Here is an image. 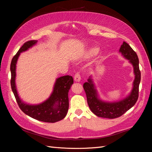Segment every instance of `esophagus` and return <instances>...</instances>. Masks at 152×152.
Listing matches in <instances>:
<instances>
[{"mask_svg": "<svg viewBox=\"0 0 152 152\" xmlns=\"http://www.w3.org/2000/svg\"><path fill=\"white\" fill-rule=\"evenodd\" d=\"M80 75L79 72H77L75 73V75H74V80L76 81V82H80Z\"/></svg>", "mask_w": 152, "mask_h": 152, "instance_id": "34e87169", "label": "esophagus"}]
</instances>
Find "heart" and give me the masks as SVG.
Wrapping results in <instances>:
<instances>
[{
    "label": "heart",
    "instance_id": "heart-1",
    "mask_svg": "<svg viewBox=\"0 0 152 152\" xmlns=\"http://www.w3.org/2000/svg\"><path fill=\"white\" fill-rule=\"evenodd\" d=\"M92 53H93V54H96V53H97V49H94L92 50Z\"/></svg>",
    "mask_w": 152,
    "mask_h": 152
}]
</instances>
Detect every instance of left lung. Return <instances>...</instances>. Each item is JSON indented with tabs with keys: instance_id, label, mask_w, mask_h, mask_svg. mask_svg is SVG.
Masks as SVG:
<instances>
[{
	"instance_id": "obj_1",
	"label": "left lung",
	"mask_w": 152,
	"mask_h": 152,
	"mask_svg": "<svg viewBox=\"0 0 152 152\" xmlns=\"http://www.w3.org/2000/svg\"><path fill=\"white\" fill-rule=\"evenodd\" d=\"M123 56L129 60L134 67L135 79L130 95L118 102L107 103L98 98L93 82L89 77L88 82L84 84L87 103L91 110L98 117L108 118H115L121 117L136 103L139 96V85L141 80V72L139 68V59L136 52L129 45L124 42L119 50Z\"/></svg>"
}]
</instances>
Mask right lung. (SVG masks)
Returning <instances> with one entry per match:
<instances>
[{
  "mask_svg": "<svg viewBox=\"0 0 152 152\" xmlns=\"http://www.w3.org/2000/svg\"><path fill=\"white\" fill-rule=\"evenodd\" d=\"M37 42V40L27 41L12 58L10 66L11 89L18 106L25 114L39 121L54 123L62 120L67 113L69 107L68 91L73 83L72 76L65 75L57 79L53 93L49 98L44 103L37 105H30L23 103L18 96L16 88V64L18 58L21 52L32 47Z\"/></svg>",
  "mask_w": 152,
  "mask_h": 152,
  "instance_id": "right-lung-1",
  "label": "right lung"
}]
</instances>
